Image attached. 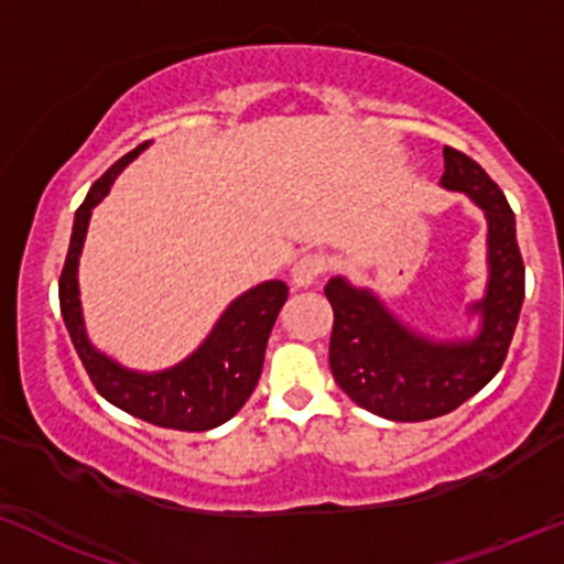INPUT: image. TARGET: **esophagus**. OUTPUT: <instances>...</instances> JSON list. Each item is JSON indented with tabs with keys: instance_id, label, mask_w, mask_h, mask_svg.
<instances>
[{
	"instance_id": "34e87169",
	"label": "esophagus",
	"mask_w": 564,
	"mask_h": 564,
	"mask_svg": "<svg viewBox=\"0 0 564 564\" xmlns=\"http://www.w3.org/2000/svg\"><path fill=\"white\" fill-rule=\"evenodd\" d=\"M324 267H327V262H324L322 253H305V257L297 259V264H294L292 281L297 283V286H313V283L322 278Z\"/></svg>"
}]
</instances>
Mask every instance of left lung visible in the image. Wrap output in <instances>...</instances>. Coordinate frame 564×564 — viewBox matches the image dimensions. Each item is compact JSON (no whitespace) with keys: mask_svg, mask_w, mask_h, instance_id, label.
I'll return each mask as SVG.
<instances>
[{"mask_svg":"<svg viewBox=\"0 0 564 564\" xmlns=\"http://www.w3.org/2000/svg\"><path fill=\"white\" fill-rule=\"evenodd\" d=\"M446 173L441 186L462 192L486 216V292L470 313L481 316L470 340H430L405 327L372 294L343 275L324 286L335 322L329 367L337 387L359 408L389 422H426L452 413L478 394L508 357L524 302V262L517 242V216L506 194L456 148H443Z\"/></svg>","mask_w":564,"mask_h":564,"instance_id":"8db88e82","label":"left lung"}]
</instances>
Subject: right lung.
<instances>
[{"label": "right lung", "instance_id": "obj_1", "mask_svg": "<svg viewBox=\"0 0 564 564\" xmlns=\"http://www.w3.org/2000/svg\"><path fill=\"white\" fill-rule=\"evenodd\" d=\"M151 142L129 151L99 177L86 194L83 205L75 213L69 251L64 259L62 278H58V302H62V318L67 324L73 346L86 367L88 378L105 400L121 411L132 413L148 424L164 426V430L205 432L213 426L229 422L251 391L257 389L264 365L267 337L272 324L289 297V286L283 281H264L248 289L235 302L205 337L203 346L177 361L175 367L159 372H138L118 365L108 354L94 348L88 340L86 324H83L80 289H78V262L86 240L91 210L110 192L116 175L129 162L140 156Z\"/></svg>", "mask_w": 564, "mask_h": 564}]
</instances>
